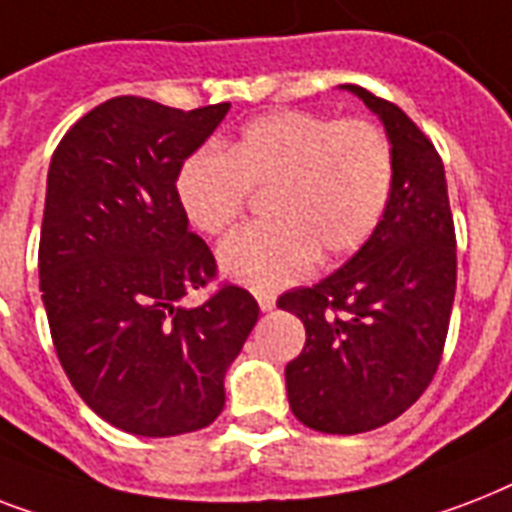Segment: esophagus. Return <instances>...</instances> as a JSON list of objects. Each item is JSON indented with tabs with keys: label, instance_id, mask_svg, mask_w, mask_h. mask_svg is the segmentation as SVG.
<instances>
[{
	"label": "esophagus",
	"instance_id": "34e87169",
	"mask_svg": "<svg viewBox=\"0 0 512 512\" xmlns=\"http://www.w3.org/2000/svg\"><path fill=\"white\" fill-rule=\"evenodd\" d=\"M257 305H260V311L263 313L273 311V308H276V297L268 295V292H260V295H257Z\"/></svg>",
	"mask_w": 512,
	"mask_h": 512
}]
</instances>
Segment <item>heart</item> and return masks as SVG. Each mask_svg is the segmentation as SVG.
Masks as SVG:
<instances>
[{"mask_svg": "<svg viewBox=\"0 0 512 512\" xmlns=\"http://www.w3.org/2000/svg\"><path fill=\"white\" fill-rule=\"evenodd\" d=\"M175 185L188 223L207 236L236 225L249 191L271 188V220L231 233L217 260L228 279L273 292L303 279L316 257L337 260L372 236L393 191V151L364 119L281 111L249 122L228 151H193Z\"/></svg>", "mask_w": 512, "mask_h": 512, "instance_id": "obj_1", "label": "heart"}]
</instances>
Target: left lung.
<instances>
[{
	"mask_svg": "<svg viewBox=\"0 0 512 512\" xmlns=\"http://www.w3.org/2000/svg\"><path fill=\"white\" fill-rule=\"evenodd\" d=\"M380 116L393 151V191L366 244L319 284L279 297L305 327L284 369L292 412L321 433L353 436L404 414L444 353L457 241L444 162L398 106L342 84Z\"/></svg>",
	"mask_w": 512,
	"mask_h": 512,
	"instance_id": "obj_1",
	"label": "left lung"
}]
</instances>
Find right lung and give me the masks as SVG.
Wrapping results in <instances>:
<instances>
[{"mask_svg":"<svg viewBox=\"0 0 512 512\" xmlns=\"http://www.w3.org/2000/svg\"><path fill=\"white\" fill-rule=\"evenodd\" d=\"M231 103L180 108L122 95L84 114L47 172L39 289L63 372L92 412L132 436L193 433L225 406V372L257 324L255 297L215 279L188 231L177 172Z\"/></svg>","mask_w":512,"mask_h":512,"instance_id":"right-lung-1","label":"right lung"}]
</instances>
